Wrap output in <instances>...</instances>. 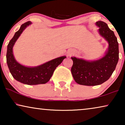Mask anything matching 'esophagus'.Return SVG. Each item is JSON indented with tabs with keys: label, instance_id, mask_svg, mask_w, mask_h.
<instances>
[{
	"label": "esophagus",
	"instance_id": "34e87169",
	"mask_svg": "<svg viewBox=\"0 0 125 125\" xmlns=\"http://www.w3.org/2000/svg\"><path fill=\"white\" fill-rule=\"evenodd\" d=\"M74 53H75L74 51L73 50V49H69L67 52V55L68 57H71L72 56L74 55Z\"/></svg>",
	"mask_w": 125,
	"mask_h": 125
}]
</instances>
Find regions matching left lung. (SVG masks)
<instances>
[{"label":"left lung","mask_w":125,"mask_h":125,"mask_svg":"<svg viewBox=\"0 0 125 125\" xmlns=\"http://www.w3.org/2000/svg\"><path fill=\"white\" fill-rule=\"evenodd\" d=\"M95 25L99 28V34L108 42V49L105 55L97 60L87 61L71 57L73 62L72 74L74 81L80 85L95 86L102 84L110 77L118 61V42L114 32L104 21H97Z\"/></svg>","instance_id":"8db88e82"}]
</instances>
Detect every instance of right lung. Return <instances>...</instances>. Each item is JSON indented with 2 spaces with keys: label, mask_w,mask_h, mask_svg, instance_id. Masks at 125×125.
<instances>
[{
  "label": "right lung",
  "mask_w": 125,
  "mask_h": 125,
  "mask_svg": "<svg viewBox=\"0 0 125 125\" xmlns=\"http://www.w3.org/2000/svg\"><path fill=\"white\" fill-rule=\"evenodd\" d=\"M31 24V21L23 24L19 31L15 32L12 39L10 41L7 51V63L10 73L16 81L29 85L44 84L49 81L56 67L66 57L64 56L56 58L33 67L26 66L19 63L13 56V45L23 31Z\"/></svg>",
  "instance_id": "add662e5"
}]
</instances>
